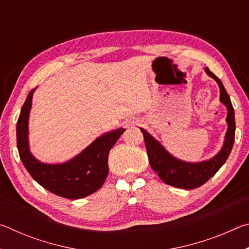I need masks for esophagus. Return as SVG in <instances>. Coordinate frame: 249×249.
Listing matches in <instances>:
<instances>
[{
	"label": "esophagus",
	"instance_id": "1",
	"mask_svg": "<svg viewBox=\"0 0 249 249\" xmlns=\"http://www.w3.org/2000/svg\"><path fill=\"white\" fill-rule=\"evenodd\" d=\"M130 125H137V122H132V123H130Z\"/></svg>",
	"mask_w": 249,
	"mask_h": 249
}]
</instances>
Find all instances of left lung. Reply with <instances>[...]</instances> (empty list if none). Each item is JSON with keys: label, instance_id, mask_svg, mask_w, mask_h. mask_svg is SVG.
I'll list each match as a JSON object with an SVG mask.
<instances>
[{"label": "left lung", "instance_id": "8db88e82", "mask_svg": "<svg viewBox=\"0 0 249 249\" xmlns=\"http://www.w3.org/2000/svg\"><path fill=\"white\" fill-rule=\"evenodd\" d=\"M205 71L217 82L221 92V102L224 103L227 107L226 121L229 128H227L223 148L215 157L203 162L190 163L181 161L167 153L165 148L154 140L153 136H150L145 129L141 128L144 135L147 155H148V160L153 170L165 183L176 188L187 189V190L201 187L216 174L229 158L235 141V114L230 95L227 94L221 80L213 72H211L209 68H205Z\"/></svg>", "mask_w": 249, "mask_h": 249}]
</instances>
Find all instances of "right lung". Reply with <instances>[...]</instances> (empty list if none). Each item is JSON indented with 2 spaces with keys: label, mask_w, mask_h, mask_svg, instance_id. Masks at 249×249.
Masks as SVG:
<instances>
[{
  "label": "right lung",
  "mask_w": 249,
  "mask_h": 249,
  "mask_svg": "<svg viewBox=\"0 0 249 249\" xmlns=\"http://www.w3.org/2000/svg\"><path fill=\"white\" fill-rule=\"evenodd\" d=\"M34 91L35 89L28 93L16 124V141L23 165L37 183L53 195L71 200L90 196L99 190L107 179L108 153L125 129L117 128L102 135L68 162L60 165L41 163L28 149L27 125Z\"/></svg>",
  "instance_id": "1"
}]
</instances>
